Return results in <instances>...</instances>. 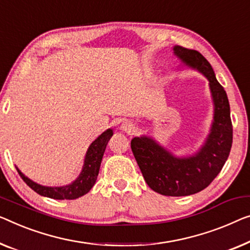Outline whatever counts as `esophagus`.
<instances>
[{
  "label": "esophagus",
  "instance_id": "obj_1",
  "mask_svg": "<svg viewBox=\"0 0 250 250\" xmlns=\"http://www.w3.org/2000/svg\"><path fill=\"white\" fill-rule=\"evenodd\" d=\"M121 129L125 132L131 133V132H133V130H135V124H133V122L130 121V120H125L121 124Z\"/></svg>",
  "mask_w": 250,
  "mask_h": 250
}]
</instances>
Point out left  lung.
Returning a JSON list of instances; mask_svg holds the SVG:
<instances>
[{
  "label": "left lung",
  "instance_id": "left-lung-1",
  "mask_svg": "<svg viewBox=\"0 0 250 250\" xmlns=\"http://www.w3.org/2000/svg\"><path fill=\"white\" fill-rule=\"evenodd\" d=\"M173 53L182 65L197 70L208 82L213 119L208 135L192 155L178 156L150 136L135 137L131 149L149 188L166 196L195 194L210 185L229 157L232 125L228 96L215 78L213 68L199 51L174 46Z\"/></svg>",
  "mask_w": 250,
  "mask_h": 250
}]
</instances>
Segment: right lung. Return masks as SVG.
<instances>
[{
  "mask_svg": "<svg viewBox=\"0 0 250 250\" xmlns=\"http://www.w3.org/2000/svg\"><path fill=\"white\" fill-rule=\"evenodd\" d=\"M113 136V129H107L102 132L93 143L89 145L86 154L84 157V164L82 170L76 180L72 183L62 185V186H44L42 184L36 183L32 180L21 172L17 167V170L20 174L22 180L25 182L29 188L38 194L50 197L54 200H75L78 197L83 196L89 192V189L95 184L96 178L100 172V166L105 151L106 145L109 143L110 138Z\"/></svg>",
  "mask_w": 250,
  "mask_h": 250,
  "instance_id": "1",
  "label": "right lung"
}]
</instances>
